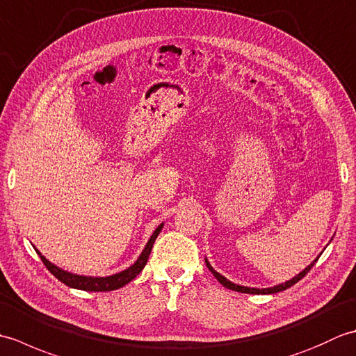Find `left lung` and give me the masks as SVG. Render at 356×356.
Segmentation results:
<instances>
[{
    "mask_svg": "<svg viewBox=\"0 0 356 356\" xmlns=\"http://www.w3.org/2000/svg\"><path fill=\"white\" fill-rule=\"evenodd\" d=\"M316 260H318V257H316ZM316 260H314L311 264H309V266H307L305 270H301L297 277H293L292 280H289V282H286V283H283V284H278V286H274V287H266V289H255V287H246V286L234 284V283H231V282H229V280H226L223 275L218 274L217 270H214V269H213V266H211L208 260H205V261H207V266H208V269H209L211 272H213V275H214V277L218 280V282H220L225 287H228V289H231V291L241 292V293H277V292H282V291L287 289V287L293 286L295 283H298L300 280L303 278V277L307 274V272L312 269V266H314V264L316 263Z\"/></svg>",
    "mask_w": 356,
    "mask_h": 356,
    "instance_id": "left-lung-1",
    "label": "left lung"
}]
</instances>
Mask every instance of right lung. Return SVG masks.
Masks as SVG:
<instances>
[{"label":"right lung","instance_id":"1","mask_svg":"<svg viewBox=\"0 0 356 356\" xmlns=\"http://www.w3.org/2000/svg\"><path fill=\"white\" fill-rule=\"evenodd\" d=\"M163 225H159L156 231L153 232V236L149 237L148 243L143 249L142 254L139 255V259L136 260L134 264H131L130 268L119 272V274L110 275V277H84V275H76L72 274V272H67L64 269H59L55 264H51L44 255H41L40 251H36L40 254L42 263L45 264L53 275H55L59 282H63L64 284L73 287V289H81V291H87V292H107V291H115L119 289V287L125 286L127 283H130L133 278L138 277L140 274V270L145 268V264L148 261V257L151 254V249H153L154 240L157 238L159 232L162 231Z\"/></svg>","mask_w":356,"mask_h":356}]
</instances>
